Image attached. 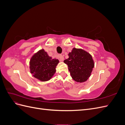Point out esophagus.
<instances>
[{
	"label": "esophagus",
	"mask_w": 125,
	"mask_h": 125,
	"mask_svg": "<svg viewBox=\"0 0 125 125\" xmlns=\"http://www.w3.org/2000/svg\"><path fill=\"white\" fill-rule=\"evenodd\" d=\"M59 59H60V61H61V62L63 61V60H64V57H63V55H60L59 56Z\"/></svg>",
	"instance_id": "esophagus-1"
}]
</instances>
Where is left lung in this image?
Instances as JSON below:
<instances>
[{
  "label": "left lung",
  "mask_w": 125,
  "mask_h": 125,
  "mask_svg": "<svg viewBox=\"0 0 125 125\" xmlns=\"http://www.w3.org/2000/svg\"><path fill=\"white\" fill-rule=\"evenodd\" d=\"M68 56L69 58L63 62L68 65L72 78L78 82L86 81L94 66L92 56L84 50L75 48L73 49Z\"/></svg>",
  "instance_id": "8db88e82"
}]
</instances>
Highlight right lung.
Masks as SVG:
<instances>
[{
	"label": "right lung",
	"instance_id": "right-lung-1",
	"mask_svg": "<svg viewBox=\"0 0 125 125\" xmlns=\"http://www.w3.org/2000/svg\"><path fill=\"white\" fill-rule=\"evenodd\" d=\"M59 60L52 59L42 49L34 54L30 62V72L41 81L50 80L56 73Z\"/></svg>",
	"mask_w": 125,
	"mask_h": 125
}]
</instances>
